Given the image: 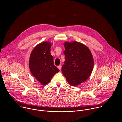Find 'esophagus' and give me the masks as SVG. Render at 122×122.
Wrapping results in <instances>:
<instances>
[{
	"instance_id": "1",
	"label": "esophagus",
	"mask_w": 122,
	"mask_h": 122,
	"mask_svg": "<svg viewBox=\"0 0 122 122\" xmlns=\"http://www.w3.org/2000/svg\"><path fill=\"white\" fill-rule=\"evenodd\" d=\"M57 67L59 69V70L61 71V65H59L57 66Z\"/></svg>"
}]
</instances>
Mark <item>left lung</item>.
<instances>
[{"instance_id": "obj_1", "label": "left lung", "mask_w": 122, "mask_h": 122, "mask_svg": "<svg viewBox=\"0 0 122 122\" xmlns=\"http://www.w3.org/2000/svg\"><path fill=\"white\" fill-rule=\"evenodd\" d=\"M65 61L62 71L69 84L76 86L85 81L91 75L94 59L89 49L77 42L64 43Z\"/></svg>"}]
</instances>
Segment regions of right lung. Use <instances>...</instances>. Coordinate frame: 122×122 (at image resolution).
<instances>
[{"label":"right lung","instance_id":"1","mask_svg":"<svg viewBox=\"0 0 122 122\" xmlns=\"http://www.w3.org/2000/svg\"><path fill=\"white\" fill-rule=\"evenodd\" d=\"M51 43L45 41L38 44L30 55L29 67L32 75L42 85L48 83L54 75L59 71L55 66L51 55Z\"/></svg>","mask_w":122,"mask_h":122}]
</instances>
